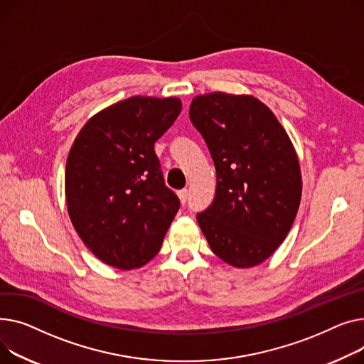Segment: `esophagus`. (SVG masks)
I'll return each instance as SVG.
<instances>
[{
    "instance_id": "1",
    "label": "esophagus",
    "mask_w": 364,
    "mask_h": 364,
    "mask_svg": "<svg viewBox=\"0 0 364 364\" xmlns=\"http://www.w3.org/2000/svg\"><path fill=\"white\" fill-rule=\"evenodd\" d=\"M178 196H179L181 203H182V204H186L188 197H189V192H188V189H181V191L178 192Z\"/></svg>"
}]
</instances>
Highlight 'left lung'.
Listing matches in <instances>:
<instances>
[{"label":"left lung","mask_w":364,"mask_h":364,"mask_svg":"<svg viewBox=\"0 0 364 364\" xmlns=\"http://www.w3.org/2000/svg\"><path fill=\"white\" fill-rule=\"evenodd\" d=\"M189 119L216 167V194L197 215L219 259L252 267L279 247L301 200L295 149L276 116L257 98L213 92L196 97Z\"/></svg>","instance_id":"left-lung-1"}]
</instances>
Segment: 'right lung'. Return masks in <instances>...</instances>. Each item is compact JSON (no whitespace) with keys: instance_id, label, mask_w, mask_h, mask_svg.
<instances>
[{"instance_id":"1","label":"right lung","mask_w":364,"mask_h":364,"mask_svg":"<svg viewBox=\"0 0 364 364\" xmlns=\"http://www.w3.org/2000/svg\"><path fill=\"white\" fill-rule=\"evenodd\" d=\"M181 110L178 98L131 97L91 117L70 148L69 216L105 264L139 267L163 244L181 201L164 183L154 144Z\"/></svg>"}]
</instances>
